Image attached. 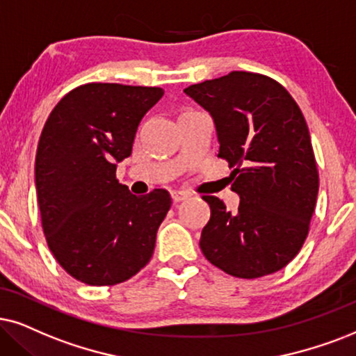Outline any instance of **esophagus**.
Listing matches in <instances>:
<instances>
[{"mask_svg": "<svg viewBox=\"0 0 356 356\" xmlns=\"http://www.w3.org/2000/svg\"><path fill=\"white\" fill-rule=\"evenodd\" d=\"M170 195H172V200L175 202V204H177V202H182V200L188 199V193L182 192V191H174L172 193H170Z\"/></svg>", "mask_w": 356, "mask_h": 356, "instance_id": "esophagus-1", "label": "esophagus"}]
</instances>
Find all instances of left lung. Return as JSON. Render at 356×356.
Segmentation results:
<instances>
[{
    "instance_id": "obj_1",
    "label": "left lung",
    "mask_w": 356,
    "mask_h": 356,
    "mask_svg": "<svg viewBox=\"0 0 356 356\" xmlns=\"http://www.w3.org/2000/svg\"><path fill=\"white\" fill-rule=\"evenodd\" d=\"M184 93L213 118L218 157L233 169L232 191L240 195L236 211L218 197H202L211 211L202 253L235 277L279 271L302 248L318 193L302 111L281 83L251 72H230Z\"/></svg>"
}]
</instances>
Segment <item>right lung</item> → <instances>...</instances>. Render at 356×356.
Instances as JSON below:
<instances>
[{"label":"right lung","instance_id":"add662e5","mask_svg":"<svg viewBox=\"0 0 356 356\" xmlns=\"http://www.w3.org/2000/svg\"><path fill=\"white\" fill-rule=\"evenodd\" d=\"M164 95L159 87L85 83L57 103L35 154V195L49 250L88 286H113L149 263L170 195L136 197L116 179L131 156L143 116Z\"/></svg>","mask_w":356,"mask_h":356}]
</instances>
